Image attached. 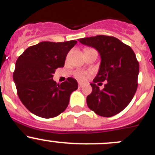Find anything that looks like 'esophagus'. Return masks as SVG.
<instances>
[{"label":"esophagus","mask_w":155,"mask_h":155,"mask_svg":"<svg viewBox=\"0 0 155 155\" xmlns=\"http://www.w3.org/2000/svg\"><path fill=\"white\" fill-rule=\"evenodd\" d=\"M84 85V84L81 83V82H79V83H78V86H79V87H83Z\"/></svg>","instance_id":"esophagus-1"}]
</instances>
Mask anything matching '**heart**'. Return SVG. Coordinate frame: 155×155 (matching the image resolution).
Masks as SVG:
<instances>
[{"label": "heart", "mask_w": 155, "mask_h": 155, "mask_svg": "<svg viewBox=\"0 0 155 155\" xmlns=\"http://www.w3.org/2000/svg\"><path fill=\"white\" fill-rule=\"evenodd\" d=\"M89 73L87 71H78L74 74V76L77 78L80 81H86L89 78Z\"/></svg>", "instance_id": "1"}]
</instances>
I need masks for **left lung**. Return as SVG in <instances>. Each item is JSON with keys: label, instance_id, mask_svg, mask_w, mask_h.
<instances>
[{"label": "left lung", "instance_id": "left-lung-1", "mask_svg": "<svg viewBox=\"0 0 155 155\" xmlns=\"http://www.w3.org/2000/svg\"><path fill=\"white\" fill-rule=\"evenodd\" d=\"M78 41L96 48L101 58L98 74L91 84L92 92L87 97L88 107L104 117L118 114L129 105L138 87L139 64L135 52L113 36L98 35ZM104 81L101 90L95 84Z\"/></svg>", "mask_w": 155, "mask_h": 155}]
</instances>
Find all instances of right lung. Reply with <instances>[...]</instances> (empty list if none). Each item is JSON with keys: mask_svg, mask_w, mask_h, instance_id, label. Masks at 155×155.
I'll return each mask as SVG.
<instances>
[{"mask_svg": "<svg viewBox=\"0 0 155 155\" xmlns=\"http://www.w3.org/2000/svg\"><path fill=\"white\" fill-rule=\"evenodd\" d=\"M77 41L41 42L26 48L16 61L14 81L22 104L29 111L45 119L55 117L67 108L70 96L78 87L74 78L57 84L53 74L64 67L68 51Z\"/></svg>", "mask_w": 155, "mask_h": 155, "instance_id": "right-lung-1", "label": "right lung"}]
</instances>
